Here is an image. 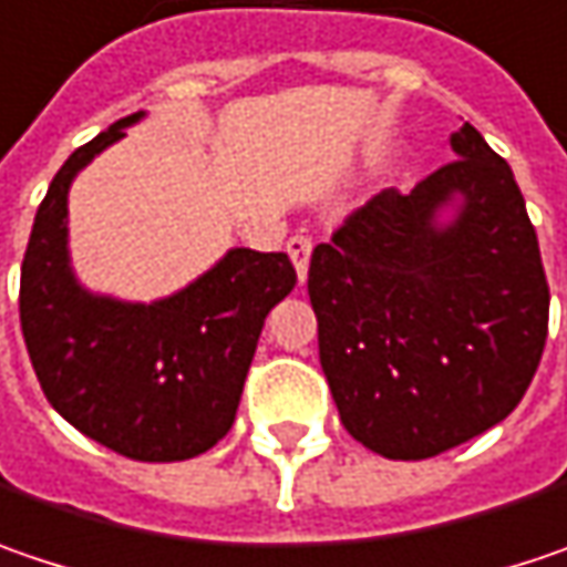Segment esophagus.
Instances as JSON below:
<instances>
[{
    "instance_id": "obj_1",
    "label": "esophagus",
    "mask_w": 567,
    "mask_h": 567,
    "mask_svg": "<svg viewBox=\"0 0 567 567\" xmlns=\"http://www.w3.org/2000/svg\"><path fill=\"white\" fill-rule=\"evenodd\" d=\"M285 250H288L295 269H298V282H305V279H308V259H311V240H308V237H291V240L285 244Z\"/></svg>"
}]
</instances>
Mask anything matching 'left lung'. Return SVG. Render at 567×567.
<instances>
[{
    "label": "left lung",
    "instance_id": "obj_1",
    "mask_svg": "<svg viewBox=\"0 0 567 567\" xmlns=\"http://www.w3.org/2000/svg\"><path fill=\"white\" fill-rule=\"evenodd\" d=\"M455 163L384 188L311 252L320 365L352 440L384 458L468 443L519 404L549 285L514 169L465 121Z\"/></svg>",
    "mask_w": 567,
    "mask_h": 567
}]
</instances>
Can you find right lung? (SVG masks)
<instances>
[{
    "label": "right lung",
    "instance_id": "obj_1",
    "mask_svg": "<svg viewBox=\"0 0 567 567\" xmlns=\"http://www.w3.org/2000/svg\"><path fill=\"white\" fill-rule=\"evenodd\" d=\"M144 117L109 124L53 176L21 262L18 311L56 414L117 455L183 462L230 430L266 315L298 276L285 252L234 247L153 301H124L80 282L70 256V185Z\"/></svg>",
    "mask_w": 567,
    "mask_h": 567
}]
</instances>
